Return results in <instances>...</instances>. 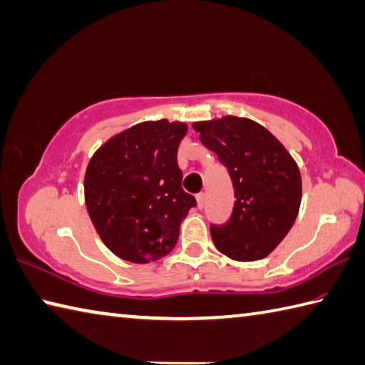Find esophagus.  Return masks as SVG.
<instances>
[{
    "label": "esophagus",
    "mask_w": 365,
    "mask_h": 365,
    "mask_svg": "<svg viewBox=\"0 0 365 365\" xmlns=\"http://www.w3.org/2000/svg\"><path fill=\"white\" fill-rule=\"evenodd\" d=\"M196 201H197V207L202 209L204 204H205V195L204 193H200L196 196Z\"/></svg>",
    "instance_id": "esophagus-1"
}]
</instances>
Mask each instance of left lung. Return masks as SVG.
I'll use <instances>...</instances> for the list:
<instances>
[{
  "label": "left lung",
  "mask_w": 365,
  "mask_h": 365,
  "mask_svg": "<svg viewBox=\"0 0 365 365\" xmlns=\"http://www.w3.org/2000/svg\"><path fill=\"white\" fill-rule=\"evenodd\" d=\"M193 129L228 169L235 187L230 220L210 227L215 247L236 262L269 255L300 210L302 175L295 160L267 128L249 118L197 121Z\"/></svg>",
  "instance_id": "1"
}]
</instances>
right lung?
I'll return each mask as SVG.
<instances>
[{"mask_svg":"<svg viewBox=\"0 0 365 365\" xmlns=\"http://www.w3.org/2000/svg\"><path fill=\"white\" fill-rule=\"evenodd\" d=\"M185 123H138L108 138L88 164L84 201L98 236L115 255L150 263L174 249L196 200L182 188L177 151Z\"/></svg>","mask_w":365,"mask_h":365,"instance_id":"1","label":"right lung"}]
</instances>
